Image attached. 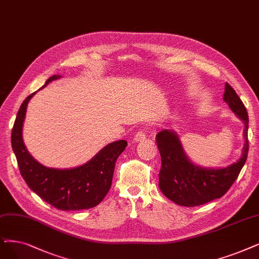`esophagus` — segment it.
<instances>
[{
	"label": "esophagus",
	"instance_id": "34e87169",
	"mask_svg": "<svg viewBox=\"0 0 259 259\" xmlns=\"http://www.w3.org/2000/svg\"><path fill=\"white\" fill-rule=\"evenodd\" d=\"M147 137H148V135H147V133H146V131H138L137 133H136V135H135V140L136 142H141V141H144L147 139Z\"/></svg>",
	"mask_w": 259,
	"mask_h": 259
}]
</instances>
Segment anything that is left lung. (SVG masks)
Instances as JSON below:
<instances>
[{"mask_svg":"<svg viewBox=\"0 0 259 259\" xmlns=\"http://www.w3.org/2000/svg\"><path fill=\"white\" fill-rule=\"evenodd\" d=\"M223 100L244 123L245 139L242 156L237 162L222 169H206L191 162L182 148L177 134L163 130L156 135L161 157L159 188L167 198L178 205L193 207L219 199L237 180L249 153V116L242 101L230 84H225Z\"/></svg>","mask_w":259,"mask_h":259,"instance_id":"8db88e82","label":"left lung"}]
</instances>
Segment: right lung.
Masks as SVG:
<instances>
[{
  "label": "right lung",
  "mask_w": 259,
  "mask_h": 259,
  "mask_svg": "<svg viewBox=\"0 0 259 259\" xmlns=\"http://www.w3.org/2000/svg\"><path fill=\"white\" fill-rule=\"evenodd\" d=\"M59 77L61 76H51L44 87ZM35 94L28 96L22 103L12 132V147L20 173L30 189L57 209L81 210L95 207L109 191L117 158L125 150L127 142H111L91 160L73 169L45 167L28 153L22 138L26 107Z\"/></svg>",
  "instance_id": "1"
}]
</instances>
